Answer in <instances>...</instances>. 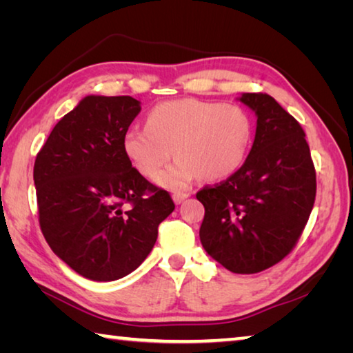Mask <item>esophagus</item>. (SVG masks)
Segmentation results:
<instances>
[{
    "label": "esophagus",
    "instance_id": "1",
    "mask_svg": "<svg viewBox=\"0 0 353 353\" xmlns=\"http://www.w3.org/2000/svg\"><path fill=\"white\" fill-rule=\"evenodd\" d=\"M188 196H190V193H187V191H176V193L172 194V199H174L176 204H181V202L187 199Z\"/></svg>",
    "mask_w": 353,
    "mask_h": 353
}]
</instances>
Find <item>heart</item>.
Here are the masks:
<instances>
[{"label": "heart", "mask_w": 353, "mask_h": 353, "mask_svg": "<svg viewBox=\"0 0 353 353\" xmlns=\"http://www.w3.org/2000/svg\"><path fill=\"white\" fill-rule=\"evenodd\" d=\"M252 135V121L243 107L183 98L154 105L148 126L129 128L123 146L146 177L157 176L176 151L177 163L157 182L182 190L196 177L213 182L234 174L248 157Z\"/></svg>", "instance_id": "1"}]
</instances>
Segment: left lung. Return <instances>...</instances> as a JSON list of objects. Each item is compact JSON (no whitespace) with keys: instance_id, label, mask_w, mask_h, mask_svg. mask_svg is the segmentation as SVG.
Masks as SVG:
<instances>
[{"instance_id":"1","label":"left lung","mask_w":353,"mask_h":353,"mask_svg":"<svg viewBox=\"0 0 353 353\" xmlns=\"http://www.w3.org/2000/svg\"><path fill=\"white\" fill-rule=\"evenodd\" d=\"M256 115L246 162L196 193L205 208L199 236L207 254L235 274H256L288 255L313 210L316 171L305 132L266 93H243Z\"/></svg>"}]
</instances>
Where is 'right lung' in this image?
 Wrapping results in <instances>:
<instances>
[{
    "label": "right lung",
    "mask_w": 353,
    "mask_h": 353,
    "mask_svg": "<svg viewBox=\"0 0 353 353\" xmlns=\"http://www.w3.org/2000/svg\"><path fill=\"white\" fill-rule=\"evenodd\" d=\"M140 110L130 97H85L35 157L41 234L71 270L97 282L137 270L176 207L124 152V134Z\"/></svg>",
    "instance_id": "add662e5"
}]
</instances>
